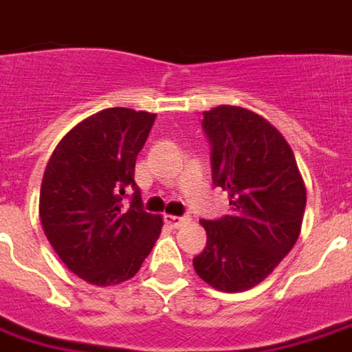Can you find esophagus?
<instances>
[{
    "instance_id": "34e87169",
    "label": "esophagus",
    "mask_w": 352,
    "mask_h": 352,
    "mask_svg": "<svg viewBox=\"0 0 352 352\" xmlns=\"http://www.w3.org/2000/svg\"><path fill=\"white\" fill-rule=\"evenodd\" d=\"M166 223H168L169 227L173 228H181L184 227V225H188L190 223V217H177V215H166Z\"/></svg>"
}]
</instances>
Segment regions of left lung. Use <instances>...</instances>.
<instances>
[{
    "label": "left lung",
    "instance_id": "obj_1",
    "mask_svg": "<svg viewBox=\"0 0 352 352\" xmlns=\"http://www.w3.org/2000/svg\"><path fill=\"white\" fill-rule=\"evenodd\" d=\"M213 184L228 192L230 213L201 219L208 244L192 259L204 282L236 294L257 286L296 245L307 190L296 156L278 129L240 107L204 112Z\"/></svg>",
    "mask_w": 352,
    "mask_h": 352
}]
</instances>
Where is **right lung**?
Wrapping results in <instances>:
<instances>
[{
	"instance_id": "obj_1",
	"label": "right lung",
	"mask_w": 352,
	"mask_h": 352,
	"mask_svg": "<svg viewBox=\"0 0 352 352\" xmlns=\"http://www.w3.org/2000/svg\"><path fill=\"white\" fill-rule=\"evenodd\" d=\"M154 120L131 108L100 110L68 131L47 162L39 192L43 232L60 261L95 286L133 278L162 232V217L144 211L135 183L137 154Z\"/></svg>"
}]
</instances>
